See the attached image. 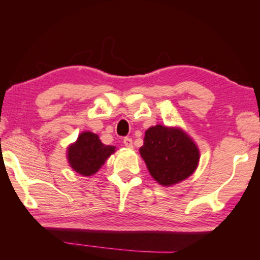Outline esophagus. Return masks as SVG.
<instances>
[{
    "instance_id": "34e87169",
    "label": "esophagus",
    "mask_w": 260,
    "mask_h": 260,
    "mask_svg": "<svg viewBox=\"0 0 260 260\" xmlns=\"http://www.w3.org/2000/svg\"><path fill=\"white\" fill-rule=\"evenodd\" d=\"M124 144L126 147L132 148L133 147V141H132V139H129V137H126V139H124Z\"/></svg>"
}]
</instances>
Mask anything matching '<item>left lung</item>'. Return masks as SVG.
I'll return each mask as SVG.
<instances>
[{"label":"left lung","instance_id":"left-lung-1","mask_svg":"<svg viewBox=\"0 0 260 260\" xmlns=\"http://www.w3.org/2000/svg\"><path fill=\"white\" fill-rule=\"evenodd\" d=\"M140 154L152 178L163 186L178 184L189 178L200 159L198 145L183 129L159 124L145 132Z\"/></svg>","mask_w":260,"mask_h":260}]
</instances>
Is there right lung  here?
Here are the masks:
<instances>
[{
	"mask_svg": "<svg viewBox=\"0 0 260 260\" xmlns=\"http://www.w3.org/2000/svg\"><path fill=\"white\" fill-rule=\"evenodd\" d=\"M115 150V146L103 144L97 134L82 132L77 141L68 146L67 159L75 172L90 176L98 172Z\"/></svg>",
	"mask_w": 260,
	"mask_h": 260,
	"instance_id": "1",
	"label": "right lung"
}]
</instances>
